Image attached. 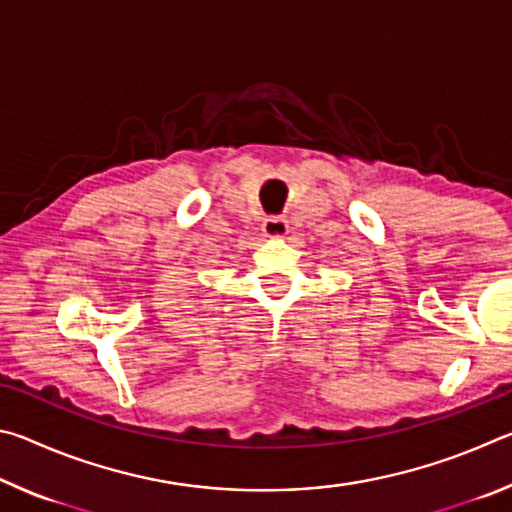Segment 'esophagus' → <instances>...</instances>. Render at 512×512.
Here are the masks:
<instances>
[{
    "label": "esophagus",
    "mask_w": 512,
    "mask_h": 512,
    "mask_svg": "<svg viewBox=\"0 0 512 512\" xmlns=\"http://www.w3.org/2000/svg\"><path fill=\"white\" fill-rule=\"evenodd\" d=\"M287 219L284 216H266L264 223H262V230L266 237H282L287 235Z\"/></svg>",
    "instance_id": "1"
}]
</instances>
